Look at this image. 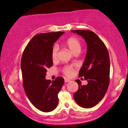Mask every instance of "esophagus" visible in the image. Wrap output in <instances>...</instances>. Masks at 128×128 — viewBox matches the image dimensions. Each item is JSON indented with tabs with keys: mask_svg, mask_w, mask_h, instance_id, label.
<instances>
[{
	"mask_svg": "<svg viewBox=\"0 0 128 128\" xmlns=\"http://www.w3.org/2000/svg\"><path fill=\"white\" fill-rule=\"evenodd\" d=\"M64 82H70V80L68 79H66V78H65L64 79Z\"/></svg>",
	"mask_w": 128,
	"mask_h": 128,
	"instance_id": "34e87169",
	"label": "esophagus"
}]
</instances>
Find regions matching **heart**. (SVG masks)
Here are the masks:
<instances>
[{"label":"heart","instance_id":"b5f03b06","mask_svg":"<svg viewBox=\"0 0 128 128\" xmlns=\"http://www.w3.org/2000/svg\"><path fill=\"white\" fill-rule=\"evenodd\" d=\"M66 46L68 48L72 53L79 52L81 50L82 44L79 39L75 37L69 38L65 42ZM58 46H53L52 51V58L53 60H56L58 58ZM63 73L67 76H70L73 74V69L71 66H66L62 69Z\"/></svg>","mask_w":128,"mask_h":128}]
</instances>
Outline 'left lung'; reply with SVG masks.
Segmentation results:
<instances>
[{
    "mask_svg": "<svg viewBox=\"0 0 128 128\" xmlns=\"http://www.w3.org/2000/svg\"><path fill=\"white\" fill-rule=\"evenodd\" d=\"M71 32L81 36L87 45L86 56L79 76H84L88 81V84L82 86V82L79 79L76 80L79 88L74 94V99L80 106L91 108L102 100L108 88L109 52L104 42L92 31L76 30Z\"/></svg>",
    "mask_w": 128,
    "mask_h": 128,
    "instance_id": "8db88e82",
    "label": "left lung"
}]
</instances>
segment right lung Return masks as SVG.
I'll return each mask as SVG.
<instances>
[{
    "label": "right lung",
    "instance_id": "right-lung-1",
    "mask_svg": "<svg viewBox=\"0 0 128 128\" xmlns=\"http://www.w3.org/2000/svg\"><path fill=\"white\" fill-rule=\"evenodd\" d=\"M65 32L40 33L26 46L21 59L23 87L30 102L43 112H52L58 103V94L63 86V78L53 81L46 79L47 68L52 66V46Z\"/></svg>",
    "mask_w": 128,
    "mask_h": 128
}]
</instances>
